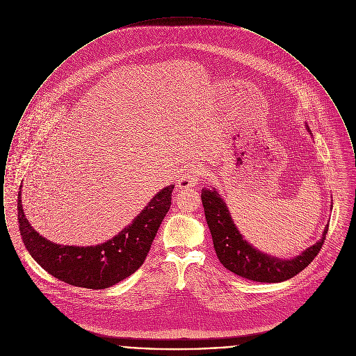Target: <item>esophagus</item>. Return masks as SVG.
<instances>
[{
    "mask_svg": "<svg viewBox=\"0 0 356 356\" xmlns=\"http://www.w3.org/2000/svg\"><path fill=\"white\" fill-rule=\"evenodd\" d=\"M202 177V168L197 165H192L189 170L183 172L177 180L179 188H188V186H196Z\"/></svg>",
    "mask_w": 356,
    "mask_h": 356,
    "instance_id": "esophagus-1",
    "label": "esophagus"
}]
</instances>
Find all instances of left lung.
<instances>
[{
    "label": "left lung",
    "instance_id": "left-lung-1",
    "mask_svg": "<svg viewBox=\"0 0 356 356\" xmlns=\"http://www.w3.org/2000/svg\"><path fill=\"white\" fill-rule=\"evenodd\" d=\"M305 128L311 132L308 125ZM202 202L213 247L221 264L227 270L254 282L279 283L303 271L322 250L328 232L327 224L322 238L312 247L292 259H280L259 251L243 237L231 218L227 204L215 188L202 189Z\"/></svg>",
    "mask_w": 356,
    "mask_h": 356
}]
</instances>
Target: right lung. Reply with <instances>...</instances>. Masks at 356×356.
<instances>
[{"label": "right lung", "instance_id": "right-lung-1", "mask_svg": "<svg viewBox=\"0 0 356 356\" xmlns=\"http://www.w3.org/2000/svg\"><path fill=\"white\" fill-rule=\"evenodd\" d=\"M173 188L175 186H167L154 195L119 235L90 247L60 245L41 236L24 213L19 191L18 222L22 241L34 260L61 282L90 289L115 286L144 263L157 229L170 211Z\"/></svg>", "mask_w": 356, "mask_h": 356}]
</instances>
